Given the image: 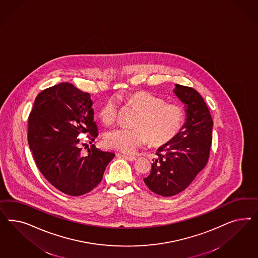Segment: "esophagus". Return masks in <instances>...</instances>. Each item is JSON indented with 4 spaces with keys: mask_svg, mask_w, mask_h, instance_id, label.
Returning <instances> with one entry per match:
<instances>
[{
    "mask_svg": "<svg viewBox=\"0 0 258 258\" xmlns=\"http://www.w3.org/2000/svg\"><path fill=\"white\" fill-rule=\"evenodd\" d=\"M123 158H125V160H127V161H130V162H134V161H136V158H135V157L123 155Z\"/></svg>",
    "mask_w": 258,
    "mask_h": 258,
    "instance_id": "34e87169",
    "label": "esophagus"
}]
</instances>
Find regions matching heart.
Segmentation results:
<instances>
[{
    "label": "heart",
    "instance_id": "1",
    "mask_svg": "<svg viewBox=\"0 0 258 258\" xmlns=\"http://www.w3.org/2000/svg\"><path fill=\"white\" fill-rule=\"evenodd\" d=\"M130 102L140 109L134 127H117L109 131L105 143L110 149L125 154H133L149 139L153 145H163L174 139L183 124L184 111L176 103L165 102L164 98L149 92H139L130 96ZM119 102L109 98L99 110L105 125H112L118 116Z\"/></svg>",
    "mask_w": 258,
    "mask_h": 258
}]
</instances>
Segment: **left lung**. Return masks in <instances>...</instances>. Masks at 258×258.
<instances>
[{
  "instance_id": "8db88e82",
  "label": "left lung",
  "mask_w": 258,
  "mask_h": 258,
  "mask_svg": "<svg viewBox=\"0 0 258 258\" xmlns=\"http://www.w3.org/2000/svg\"><path fill=\"white\" fill-rule=\"evenodd\" d=\"M174 93L184 104L186 118L178 135L160 147L150 174L144 179L155 194L171 197L183 191L208 162L213 120L202 95L176 84Z\"/></svg>"
}]
</instances>
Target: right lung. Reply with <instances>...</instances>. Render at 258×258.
I'll list each match as a JSON object with an SVG mask.
<instances>
[{
    "mask_svg": "<svg viewBox=\"0 0 258 258\" xmlns=\"http://www.w3.org/2000/svg\"><path fill=\"white\" fill-rule=\"evenodd\" d=\"M92 106L90 94L62 82L38 94L28 117V145L37 166L54 187L67 195L92 191L115 156L94 145L87 156L81 155L79 134L88 133L90 143L98 135Z\"/></svg>",
    "mask_w": 258,
    "mask_h": 258,
    "instance_id": "right-lung-1",
    "label": "right lung"
}]
</instances>
